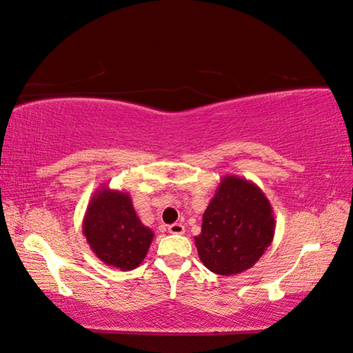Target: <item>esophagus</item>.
I'll use <instances>...</instances> for the list:
<instances>
[{"label":"esophagus","instance_id":"esophagus-1","mask_svg":"<svg viewBox=\"0 0 353 353\" xmlns=\"http://www.w3.org/2000/svg\"><path fill=\"white\" fill-rule=\"evenodd\" d=\"M168 231H170L171 234H183L185 233V227H183L182 223H172L168 227Z\"/></svg>","mask_w":353,"mask_h":353}]
</instances>
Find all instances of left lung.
<instances>
[{
    "label": "left lung",
    "mask_w": 353,
    "mask_h": 353,
    "mask_svg": "<svg viewBox=\"0 0 353 353\" xmlns=\"http://www.w3.org/2000/svg\"><path fill=\"white\" fill-rule=\"evenodd\" d=\"M274 230V212L261 188L244 177L223 176L204 210L194 245L209 271L233 276L261 259Z\"/></svg>",
    "instance_id": "8db88e82"
}]
</instances>
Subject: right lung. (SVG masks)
Segmentation results:
<instances>
[{
	"mask_svg": "<svg viewBox=\"0 0 353 353\" xmlns=\"http://www.w3.org/2000/svg\"><path fill=\"white\" fill-rule=\"evenodd\" d=\"M82 233L104 265L131 271L144 261L154 231L141 222L128 192L99 187L83 215Z\"/></svg>",
	"mask_w": 353,
	"mask_h": 353,
	"instance_id": "obj_1",
	"label": "right lung"
}]
</instances>
